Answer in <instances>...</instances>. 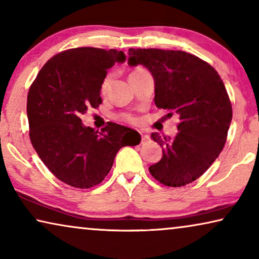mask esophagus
I'll use <instances>...</instances> for the list:
<instances>
[{"instance_id": "1", "label": "esophagus", "mask_w": 259, "mask_h": 259, "mask_svg": "<svg viewBox=\"0 0 259 259\" xmlns=\"http://www.w3.org/2000/svg\"><path fill=\"white\" fill-rule=\"evenodd\" d=\"M139 133H140V136H141V142L142 144H145V142H147L148 141V139H149V137H148V134H147V132H145L144 130H140L139 131Z\"/></svg>"}]
</instances>
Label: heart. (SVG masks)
<instances>
[{
    "mask_svg": "<svg viewBox=\"0 0 259 259\" xmlns=\"http://www.w3.org/2000/svg\"><path fill=\"white\" fill-rule=\"evenodd\" d=\"M141 72H145V70H142V69H136L133 71L132 73L130 74V76H132V74H138V73H141ZM108 83H110V76H105V78L103 79V81H102V86H100V89H102V91L104 92L105 90L107 89V86H108ZM120 118L122 119V120H125V121H127V122H136V117H133L132 114H121L120 115Z\"/></svg>",
    "mask_w": 259,
    "mask_h": 259,
    "instance_id": "heart-1",
    "label": "heart"
}]
</instances>
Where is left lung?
<instances>
[{
  "label": "left lung",
  "mask_w": 259,
  "mask_h": 259,
  "mask_svg": "<svg viewBox=\"0 0 259 259\" xmlns=\"http://www.w3.org/2000/svg\"><path fill=\"white\" fill-rule=\"evenodd\" d=\"M128 64L151 71L156 107L180 119L174 138L152 133L162 157L149 173L168 187L192 183L211 166L227 141L232 107L220 74L207 62L180 50L131 48Z\"/></svg>",
  "instance_id": "obj_1"
}]
</instances>
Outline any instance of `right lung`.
I'll use <instances>...</instances> for the list:
<instances>
[{"label": "right lung", "instance_id": "obj_1", "mask_svg": "<svg viewBox=\"0 0 259 259\" xmlns=\"http://www.w3.org/2000/svg\"><path fill=\"white\" fill-rule=\"evenodd\" d=\"M125 59L115 49H70L49 59L29 89L32 147L56 178L74 188L99 185L119 149L141 141L140 134L128 127L108 121L98 132L80 119L103 103L100 86L107 70Z\"/></svg>", "mask_w": 259, "mask_h": 259}]
</instances>
